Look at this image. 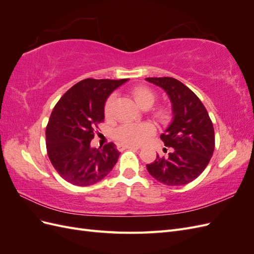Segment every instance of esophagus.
<instances>
[{
	"mask_svg": "<svg viewBox=\"0 0 254 254\" xmlns=\"http://www.w3.org/2000/svg\"><path fill=\"white\" fill-rule=\"evenodd\" d=\"M141 147L140 146H136V145H120L119 146V149L120 150H124V149H140Z\"/></svg>",
	"mask_w": 254,
	"mask_h": 254,
	"instance_id": "esophagus-1",
	"label": "esophagus"
}]
</instances>
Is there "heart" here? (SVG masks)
I'll use <instances>...</instances> for the list:
<instances>
[{
    "mask_svg": "<svg viewBox=\"0 0 254 254\" xmlns=\"http://www.w3.org/2000/svg\"><path fill=\"white\" fill-rule=\"evenodd\" d=\"M131 95L136 105L142 109H148L156 101V94L146 87H136L131 91ZM115 101V95L112 94L107 99L105 104V115L110 118L112 114L113 104ZM155 117L165 122L170 118V112L166 108L160 107L153 111ZM155 133V126L149 122L140 123V124H124L118 128L115 136L117 139L125 145H141L148 141L149 137Z\"/></svg>",
    "mask_w": 254,
    "mask_h": 254,
    "instance_id": "b5f03b06",
    "label": "heart"
}]
</instances>
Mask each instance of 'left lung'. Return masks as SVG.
I'll list each match as a JSON object with an SVG mask.
<instances>
[{"label": "left lung", "instance_id": "obj_1", "mask_svg": "<svg viewBox=\"0 0 254 254\" xmlns=\"http://www.w3.org/2000/svg\"><path fill=\"white\" fill-rule=\"evenodd\" d=\"M148 82L165 91L172 103L173 120L161 134L172 152L157 155L148 173L166 186H184L195 180L209 164L215 147L212 121L205 107L193 91L173 77H148Z\"/></svg>", "mask_w": 254, "mask_h": 254}]
</instances>
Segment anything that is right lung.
Instances as JSON below:
<instances>
[{"label":"right lung","instance_id":"obj_1","mask_svg":"<svg viewBox=\"0 0 254 254\" xmlns=\"http://www.w3.org/2000/svg\"><path fill=\"white\" fill-rule=\"evenodd\" d=\"M128 79H83L67 90L54 107L47 126V149L53 166L74 186L88 187L103 180L118 162L113 143L94 148V130L105 119V104Z\"/></svg>","mask_w":254,"mask_h":254}]
</instances>
